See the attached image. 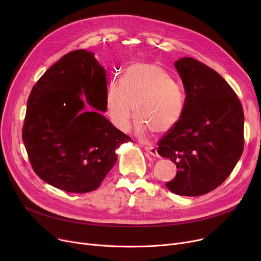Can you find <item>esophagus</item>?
<instances>
[{
  "label": "esophagus",
  "mask_w": 261,
  "mask_h": 261,
  "mask_svg": "<svg viewBox=\"0 0 261 261\" xmlns=\"http://www.w3.org/2000/svg\"><path fill=\"white\" fill-rule=\"evenodd\" d=\"M145 150H146V151H147L149 154H151V155H153V156H159L158 150H156V148L153 147V146H146V147H145Z\"/></svg>",
  "instance_id": "obj_1"
}]
</instances>
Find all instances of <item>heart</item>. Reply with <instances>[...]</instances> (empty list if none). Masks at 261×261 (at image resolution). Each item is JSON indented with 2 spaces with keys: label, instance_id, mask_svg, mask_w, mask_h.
I'll list each match as a JSON object with an SVG mask.
<instances>
[{
  "label": "heart",
  "instance_id": "obj_1",
  "mask_svg": "<svg viewBox=\"0 0 261 261\" xmlns=\"http://www.w3.org/2000/svg\"><path fill=\"white\" fill-rule=\"evenodd\" d=\"M185 98L180 84L160 64L130 65L121 81L111 82L106 98V114L122 132L130 128L134 112L139 115L135 133L147 140L156 130H171L182 117Z\"/></svg>",
  "mask_w": 261,
  "mask_h": 261
}]
</instances>
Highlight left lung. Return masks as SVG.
I'll use <instances>...</instances> for the list:
<instances>
[{"label":"left lung","instance_id":"obj_1","mask_svg":"<svg viewBox=\"0 0 261 261\" xmlns=\"http://www.w3.org/2000/svg\"><path fill=\"white\" fill-rule=\"evenodd\" d=\"M185 89L182 117L159 141L158 152L177 168L167 188L197 197L220 186L244 146V114L238 96L215 70L194 58L175 61Z\"/></svg>","mask_w":261,"mask_h":261}]
</instances>
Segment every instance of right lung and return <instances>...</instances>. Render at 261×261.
I'll use <instances>...</instances> for the list:
<instances>
[{
  "instance_id": "obj_1",
  "label": "right lung",
  "mask_w": 261,
  "mask_h": 261,
  "mask_svg": "<svg viewBox=\"0 0 261 261\" xmlns=\"http://www.w3.org/2000/svg\"><path fill=\"white\" fill-rule=\"evenodd\" d=\"M105 68L86 49L68 53L34 86L27 100L22 139L36 174L67 193L97 189L130 136L88 103L106 112Z\"/></svg>"
}]
</instances>
